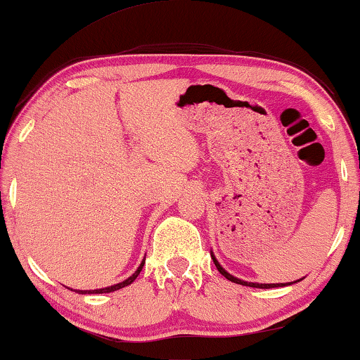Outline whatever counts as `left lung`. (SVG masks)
Here are the masks:
<instances>
[{
    "label": "left lung",
    "instance_id": "left-lung-1",
    "mask_svg": "<svg viewBox=\"0 0 360 360\" xmlns=\"http://www.w3.org/2000/svg\"><path fill=\"white\" fill-rule=\"evenodd\" d=\"M212 259H213V262H214V265H217V268H218V271L221 273V275L226 278V280H229V281H233V283H236V284H243V286H250V288H262V289H270V288H281V286H286V284H289V283H286V284H283V283H278V284H259V283H248V281H243V280H238V278H234L233 275H229V273L224 270V268L218 264L217 262V259H214V255H212ZM297 283V281H296Z\"/></svg>",
    "mask_w": 360,
    "mask_h": 360
}]
</instances>
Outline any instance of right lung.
Masks as SVG:
<instances>
[{
  "mask_svg": "<svg viewBox=\"0 0 360 360\" xmlns=\"http://www.w3.org/2000/svg\"><path fill=\"white\" fill-rule=\"evenodd\" d=\"M143 264H146V262H142L141 264V266L137 268V271L134 273L132 276H129L126 281H122V283H117V284H115V286H110V288H103V289H94V291H77L79 294H103V292H112V291H116V289H121V288H124V286H129V284H131L134 280H136V278L139 276V273L142 271V266H143Z\"/></svg>",
  "mask_w": 360,
  "mask_h": 360,
  "instance_id": "obj_1",
  "label": "right lung"
}]
</instances>
